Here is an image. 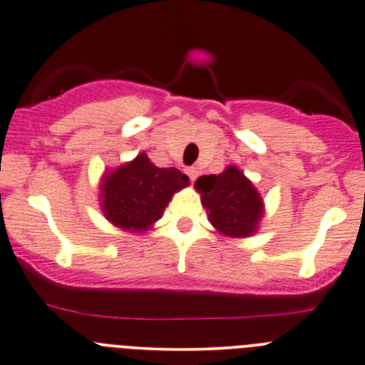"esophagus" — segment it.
I'll list each match as a JSON object with an SVG mask.
<instances>
[{
	"label": "esophagus",
	"mask_w": 365,
	"mask_h": 365,
	"mask_svg": "<svg viewBox=\"0 0 365 365\" xmlns=\"http://www.w3.org/2000/svg\"><path fill=\"white\" fill-rule=\"evenodd\" d=\"M186 174H187V178H190V181H195V179L198 178V170L195 167L186 168Z\"/></svg>",
	"instance_id": "esophagus-1"
}]
</instances>
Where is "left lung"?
<instances>
[{
	"instance_id": "8db88e82",
	"label": "left lung",
	"mask_w": 365,
	"mask_h": 365,
	"mask_svg": "<svg viewBox=\"0 0 365 365\" xmlns=\"http://www.w3.org/2000/svg\"><path fill=\"white\" fill-rule=\"evenodd\" d=\"M215 230L227 237H250L264 216V202L254 182L229 165L218 175H202L195 182Z\"/></svg>"
}]
</instances>
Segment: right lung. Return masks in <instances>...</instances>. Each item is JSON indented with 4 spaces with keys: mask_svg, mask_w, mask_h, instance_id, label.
<instances>
[{
    "mask_svg": "<svg viewBox=\"0 0 365 365\" xmlns=\"http://www.w3.org/2000/svg\"><path fill=\"white\" fill-rule=\"evenodd\" d=\"M99 186L104 218L125 232L142 234L153 229L174 193L190 186V179L174 167H156L140 153L135 160L104 172Z\"/></svg>",
    "mask_w": 365,
    "mask_h": 365,
    "instance_id": "1",
    "label": "right lung"
}]
</instances>
